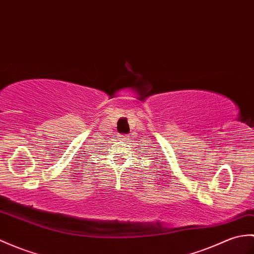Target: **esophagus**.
<instances>
[{"mask_svg": "<svg viewBox=\"0 0 254 254\" xmlns=\"http://www.w3.org/2000/svg\"><path fill=\"white\" fill-rule=\"evenodd\" d=\"M121 138L120 139H123V140H127L128 139V135L127 134H125V135H121L120 136Z\"/></svg>", "mask_w": 254, "mask_h": 254, "instance_id": "obj_1", "label": "esophagus"}]
</instances>
